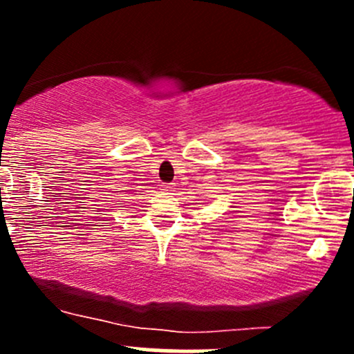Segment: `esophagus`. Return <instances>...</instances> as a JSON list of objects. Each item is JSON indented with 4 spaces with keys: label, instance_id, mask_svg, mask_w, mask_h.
<instances>
[{
    "label": "esophagus",
    "instance_id": "1",
    "mask_svg": "<svg viewBox=\"0 0 354 354\" xmlns=\"http://www.w3.org/2000/svg\"><path fill=\"white\" fill-rule=\"evenodd\" d=\"M162 190L164 192H173V185H169V183L162 185Z\"/></svg>",
    "mask_w": 354,
    "mask_h": 354
}]
</instances>
